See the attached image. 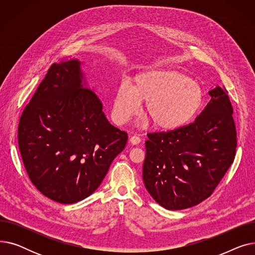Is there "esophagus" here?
<instances>
[{
  "label": "esophagus",
  "instance_id": "1",
  "mask_svg": "<svg viewBox=\"0 0 255 255\" xmlns=\"http://www.w3.org/2000/svg\"><path fill=\"white\" fill-rule=\"evenodd\" d=\"M129 141L132 143V144H138L140 142V138L136 135H132L129 139Z\"/></svg>",
  "mask_w": 255,
  "mask_h": 255
}]
</instances>
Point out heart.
Wrapping results in <instances>:
<instances>
[{"instance_id":"heart-1","label":"heart","mask_w":255,"mask_h":255,"mask_svg":"<svg viewBox=\"0 0 255 255\" xmlns=\"http://www.w3.org/2000/svg\"><path fill=\"white\" fill-rule=\"evenodd\" d=\"M145 102L144 114L156 129L172 131L192 121L204 103L200 86L181 71L170 68H150L134 77V85L123 83L117 92L113 118L126 124L136 117Z\"/></svg>"}]
</instances>
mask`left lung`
<instances>
[{
    "mask_svg": "<svg viewBox=\"0 0 255 255\" xmlns=\"http://www.w3.org/2000/svg\"><path fill=\"white\" fill-rule=\"evenodd\" d=\"M211 100L194 122L173 131L150 133L142 180L155 202L167 210L191 208L207 199L234 162L237 132L225 91Z\"/></svg>",
    "mask_w": 255,
    "mask_h": 255,
    "instance_id": "8db88e82",
    "label": "left lung"
}]
</instances>
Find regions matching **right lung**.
I'll return each instance as SVG.
<instances>
[{"label": "right lung", "mask_w": 255, "mask_h": 255, "mask_svg": "<svg viewBox=\"0 0 255 255\" xmlns=\"http://www.w3.org/2000/svg\"><path fill=\"white\" fill-rule=\"evenodd\" d=\"M77 59L52 64L25 106L18 146L30 180L46 197L75 204L97 190L126 145Z\"/></svg>", "instance_id": "add662e5"}]
</instances>
